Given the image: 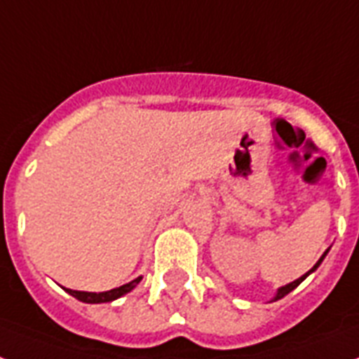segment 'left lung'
Listing matches in <instances>:
<instances>
[{"label":"left lung","instance_id":"left-lung-1","mask_svg":"<svg viewBox=\"0 0 359 359\" xmlns=\"http://www.w3.org/2000/svg\"><path fill=\"white\" fill-rule=\"evenodd\" d=\"M328 250H330V249H326V250H325V252H323V256H321V258H319V260H317V264H316V265H313V267H311V269H310V271H308V273H306V275H302V276H301V278H297V280L290 282V284H285V285H282V287H278V290H276V295H275V297H273V299H271V302H275V301H278V299H282V297H285V295H287V293H291V291L295 290L297 285L301 284V282H302V280H304L306 276H308V275H311V273H313V271H316V269H317V267H319V265H321V262H323V260H325V256H326V255H328Z\"/></svg>","mask_w":359,"mask_h":359}]
</instances>
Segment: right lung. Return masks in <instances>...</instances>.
<instances>
[{
    "label": "right lung",
    "instance_id": "add662e5",
    "mask_svg": "<svg viewBox=\"0 0 359 359\" xmlns=\"http://www.w3.org/2000/svg\"><path fill=\"white\" fill-rule=\"evenodd\" d=\"M140 280H142V276H138V278L130 280L129 284L119 285V287H116V290L103 291V293H88V291H75V290H66V291H68L69 295L75 297V299L81 302H86V304H101V302H112V301H116V299H119V297H123V295H127V293H130V291H133L134 287L140 284Z\"/></svg>",
    "mask_w": 359,
    "mask_h": 359
}]
</instances>
